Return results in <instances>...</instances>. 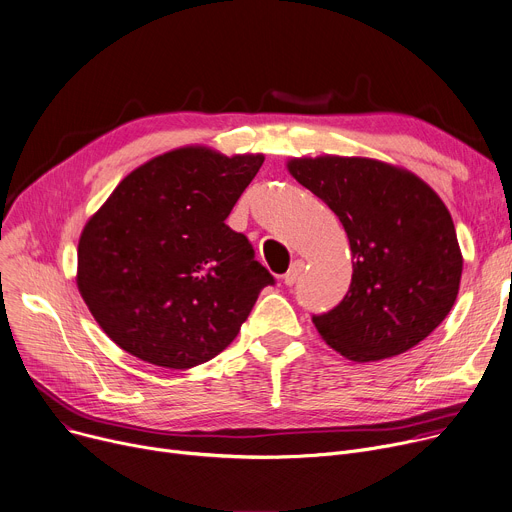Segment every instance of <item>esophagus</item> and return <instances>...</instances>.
I'll use <instances>...</instances> for the list:
<instances>
[{
  "label": "esophagus",
  "mask_w": 512,
  "mask_h": 512,
  "mask_svg": "<svg viewBox=\"0 0 512 512\" xmlns=\"http://www.w3.org/2000/svg\"><path fill=\"white\" fill-rule=\"evenodd\" d=\"M302 269H304V261H300V259L294 261V263L290 265V269L284 274V284H286V286H294L296 280H298L300 274H302Z\"/></svg>",
  "instance_id": "esophagus-1"
}]
</instances>
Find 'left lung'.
<instances>
[{"mask_svg":"<svg viewBox=\"0 0 512 512\" xmlns=\"http://www.w3.org/2000/svg\"><path fill=\"white\" fill-rule=\"evenodd\" d=\"M288 170L342 222L354 259L344 300L313 317L319 335L354 362L418 346L459 294L463 255L445 203L410 170L374 158H292Z\"/></svg>","mask_w":512,"mask_h":512,"instance_id":"left-lung-1","label":"left lung"}]
</instances>
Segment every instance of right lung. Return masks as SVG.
<instances>
[{"instance_id": "right-lung-1", "label": "right lung", "mask_w": 512, "mask_h": 512, "mask_svg": "<svg viewBox=\"0 0 512 512\" xmlns=\"http://www.w3.org/2000/svg\"><path fill=\"white\" fill-rule=\"evenodd\" d=\"M263 154L187 146L138 166L86 222L78 290L131 356L193 368L218 356L274 276L226 226Z\"/></svg>"}]
</instances>
